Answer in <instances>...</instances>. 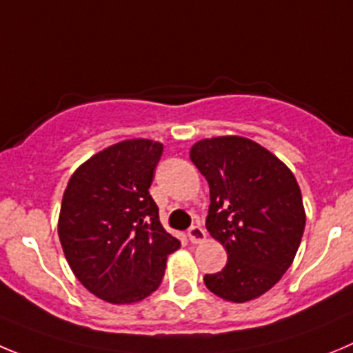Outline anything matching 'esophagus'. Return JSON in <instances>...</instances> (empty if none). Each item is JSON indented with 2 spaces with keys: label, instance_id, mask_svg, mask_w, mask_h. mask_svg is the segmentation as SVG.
I'll list each match as a JSON object with an SVG mask.
<instances>
[{
  "label": "esophagus",
  "instance_id": "34e87169",
  "mask_svg": "<svg viewBox=\"0 0 353 353\" xmlns=\"http://www.w3.org/2000/svg\"><path fill=\"white\" fill-rule=\"evenodd\" d=\"M188 239L192 240L193 243H200L207 239V233L202 226H192L190 232H188Z\"/></svg>",
  "mask_w": 353,
  "mask_h": 353
}]
</instances>
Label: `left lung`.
Listing matches in <instances>:
<instances>
[{
  "label": "left lung",
  "mask_w": 353,
  "mask_h": 353,
  "mask_svg": "<svg viewBox=\"0 0 353 353\" xmlns=\"http://www.w3.org/2000/svg\"><path fill=\"white\" fill-rule=\"evenodd\" d=\"M190 158L209 183L207 232L228 263L203 276L207 289L232 303L259 298L294 261L305 230L301 190L284 161L240 136L202 139Z\"/></svg>",
  "instance_id": "8db88e82"
}]
</instances>
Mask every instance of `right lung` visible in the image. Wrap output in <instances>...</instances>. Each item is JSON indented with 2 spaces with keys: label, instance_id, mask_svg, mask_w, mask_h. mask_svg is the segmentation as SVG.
I'll return each mask as SVG.
<instances>
[{
  "label": "right lung",
  "instance_id": "add662e5",
  "mask_svg": "<svg viewBox=\"0 0 353 353\" xmlns=\"http://www.w3.org/2000/svg\"><path fill=\"white\" fill-rule=\"evenodd\" d=\"M163 144L127 139L99 151L69 177L59 239L74 276L113 305L154 292L179 240L165 232L150 195Z\"/></svg>",
  "mask_w": 353,
  "mask_h": 353
}]
</instances>
